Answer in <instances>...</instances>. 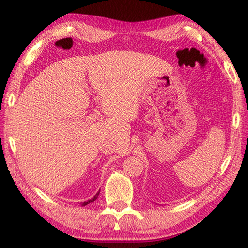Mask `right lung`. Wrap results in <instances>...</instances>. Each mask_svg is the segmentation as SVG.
<instances>
[{
  "mask_svg": "<svg viewBox=\"0 0 248 248\" xmlns=\"http://www.w3.org/2000/svg\"><path fill=\"white\" fill-rule=\"evenodd\" d=\"M98 195H99V192H97V194H96V195L94 196V198H92V199H90V200L85 201V202H83V203H82V205H86V204H89V203H91V202H93V201H95L96 199H97Z\"/></svg>",
  "mask_w": 248,
  "mask_h": 248,
  "instance_id": "add662e5",
  "label": "right lung"
}]
</instances>
